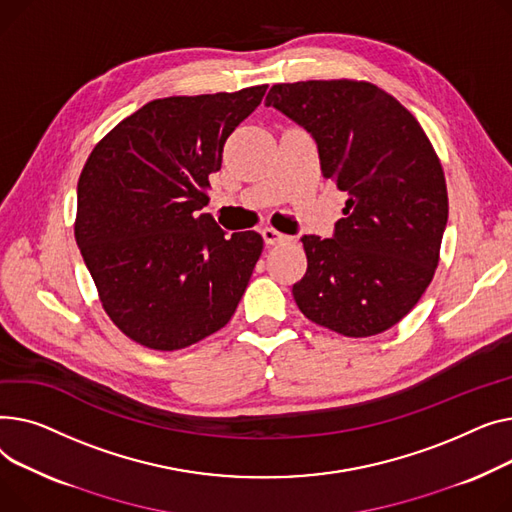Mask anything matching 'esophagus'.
Returning <instances> with one entry per match:
<instances>
[{"mask_svg": "<svg viewBox=\"0 0 512 512\" xmlns=\"http://www.w3.org/2000/svg\"><path fill=\"white\" fill-rule=\"evenodd\" d=\"M262 237H264V242H266V246H279V244H285V242H289V235H285V233H281V231H277V229H273V227H264L262 229Z\"/></svg>", "mask_w": 512, "mask_h": 512, "instance_id": "obj_1", "label": "esophagus"}]
</instances>
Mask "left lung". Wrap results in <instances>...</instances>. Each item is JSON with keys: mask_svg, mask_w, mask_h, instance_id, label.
<instances>
[{"mask_svg": "<svg viewBox=\"0 0 512 512\" xmlns=\"http://www.w3.org/2000/svg\"><path fill=\"white\" fill-rule=\"evenodd\" d=\"M312 134L320 169L349 198L333 237L304 235L302 314L345 337L395 326L428 289L448 219L442 165L417 119L355 80L275 84L266 95Z\"/></svg>", "mask_w": 512, "mask_h": 512, "instance_id": "1", "label": "left lung"}]
</instances>
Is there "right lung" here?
<instances>
[{"instance_id": "obj_1", "label": "right lung", "mask_w": 512, "mask_h": 512, "mask_svg": "<svg viewBox=\"0 0 512 512\" xmlns=\"http://www.w3.org/2000/svg\"><path fill=\"white\" fill-rule=\"evenodd\" d=\"M266 84L155 99L119 122L78 179L74 235L113 324L157 351L223 328L262 254V235H227L208 213V175Z\"/></svg>"}]
</instances>
